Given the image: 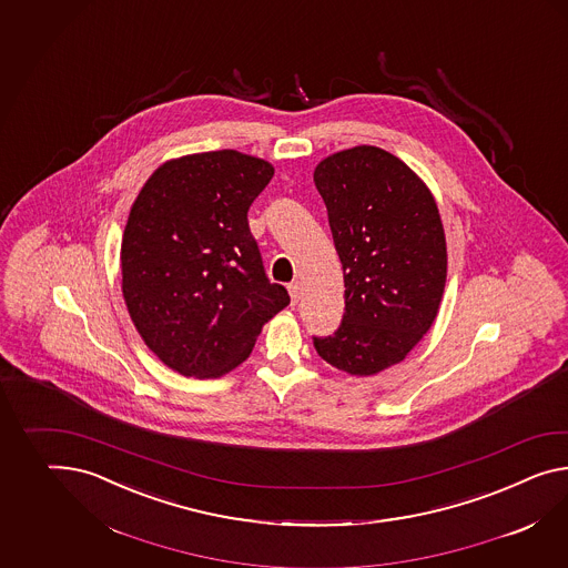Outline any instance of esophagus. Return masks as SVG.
Segmentation results:
<instances>
[{
    "label": "esophagus",
    "instance_id": "obj_1",
    "mask_svg": "<svg viewBox=\"0 0 568 568\" xmlns=\"http://www.w3.org/2000/svg\"><path fill=\"white\" fill-rule=\"evenodd\" d=\"M288 292H291L292 305H296L301 301V284L292 282V284H288Z\"/></svg>",
    "mask_w": 568,
    "mask_h": 568
}]
</instances>
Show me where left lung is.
<instances>
[{
    "mask_svg": "<svg viewBox=\"0 0 568 568\" xmlns=\"http://www.w3.org/2000/svg\"><path fill=\"white\" fill-rule=\"evenodd\" d=\"M346 308L329 337H315L325 363L352 377L399 364L437 320L447 282V241L430 190L406 162L354 146L315 166Z\"/></svg>",
    "mask_w": 568,
    "mask_h": 568,
    "instance_id": "8db88e82",
    "label": "left lung"
}]
</instances>
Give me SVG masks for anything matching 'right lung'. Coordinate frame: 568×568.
I'll return each instance as SVG.
<instances>
[{
	"label": "right lung",
	"instance_id": "add662e5",
	"mask_svg": "<svg viewBox=\"0 0 568 568\" xmlns=\"http://www.w3.org/2000/svg\"><path fill=\"white\" fill-rule=\"evenodd\" d=\"M274 166L236 150L179 156L148 176L121 241V292L144 344L179 375L219 378L245 363L291 303L248 231Z\"/></svg>",
	"mask_w": 568,
	"mask_h": 568
}]
</instances>
